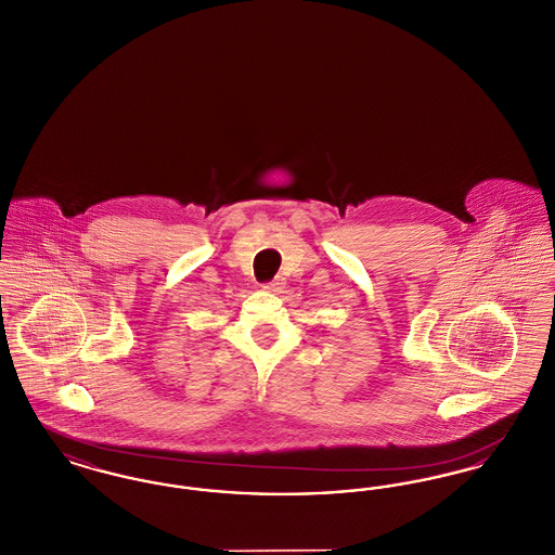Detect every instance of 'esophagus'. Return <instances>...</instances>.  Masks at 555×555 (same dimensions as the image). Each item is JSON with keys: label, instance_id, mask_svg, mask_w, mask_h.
Here are the masks:
<instances>
[{"label": "esophagus", "instance_id": "obj_1", "mask_svg": "<svg viewBox=\"0 0 555 555\" xmlns=\"http://www.w3.org/2000/svg\"><path fill=\"white\" fill-rule=\"evenodd\" d=\"M262 289L268 291V293H283V289H285V281L279 276V279H274V281H270V283H264Z\"/></svg>", "mask_w": 555, "mask_h": 555}]
</instances>
